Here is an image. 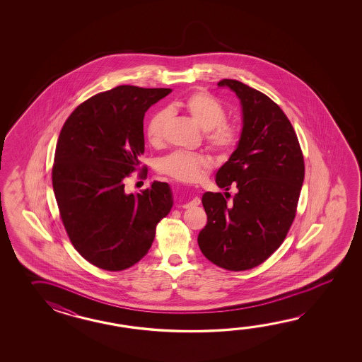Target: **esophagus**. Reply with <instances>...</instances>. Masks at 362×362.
I'll list each match as a JSON object with an SVG mask.
<instances>
[{"mask_svg":"<svg viewBox=\"0 0 362 362\" xmlns=\"http://www.w3.org/2000/svg\"><path fill=\"white\" fill-rule=\"evenodd\" d=\"M199 198H198V197H194L192 199L185 200L184 203H181V206H180V207L192 208L195 207V206H199Z\"/></svg>","mask_w":362,"mask_h":362,"instance_id":"esophagus-1","label":"esophagus"}]
</instances>
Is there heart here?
I'll return each instance as SVG.
<instances>
[{"instance_id": "heart-1", "label": "heart", "mask_w": 362, "mask_h": 362, "mask_svg": "<svg viewBox=\"0 0 362 362\" xmlns=\"http://www.w3.org/2000/svg\"><path fill=\"white\" fill-rule=\"evenodd\" d=\"M181 110L192 117L202 131L208 145L218 153H228L238 144L239 132L237 124L226 122V111L223 105L204 92H195L182 100L173 102L168 107V112ZM159 111L147 122V139L151 145L162 142L164 127L168 122L170 114ZM159 170L182 182H197L211 167L207 155L189 151H173L162 158L158 163Z\"/></svg>"}]
</instances>
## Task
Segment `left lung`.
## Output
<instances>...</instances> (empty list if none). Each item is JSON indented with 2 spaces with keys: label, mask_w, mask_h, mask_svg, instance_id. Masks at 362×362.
<instances>
[{
  "label": "left lung",
  "mask_w": 362,
  "mask_h": 362,
  "mask_svg": "<svg viewBox=\"0 0 362 362\" xmlns=\"http://www.w3.org/2000/svg\"><path fill=\"white\" fill-rule=\"evenodd\" d=\"M242 108L237 148L216 173V184L229 190L207 192L202 203L207 225L198 235L202 254L223 269H252L265 262L290 229L304 181V159L293 125L285 112L262 92L238 80L223 78Z\"/></svg>",
  "instance_id": "left-lung-1"
}]
</instances>
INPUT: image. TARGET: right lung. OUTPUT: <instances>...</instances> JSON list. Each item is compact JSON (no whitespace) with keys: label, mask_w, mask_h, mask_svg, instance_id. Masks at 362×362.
Returning a JSON list of instances; mask_svg holds the SVG:
<instances>
[{"label":"right lung","mask_w":362,"mask_h":362,"mask_svg":"<svg viewBox=\"0 0 362 362\" xmlns=\"http://www.w3.org/2000/svg\"><path fill=\"white\" fill-rule=\"evenodd\" d=\"M170 92L120 85L85 100L62 128L52 172L55 199L69 240L100 269L139 262L173 206L167 182L125 192V178L141 170L145 112Z\"/></svg>","instance_id":"1"}]
</instances>
